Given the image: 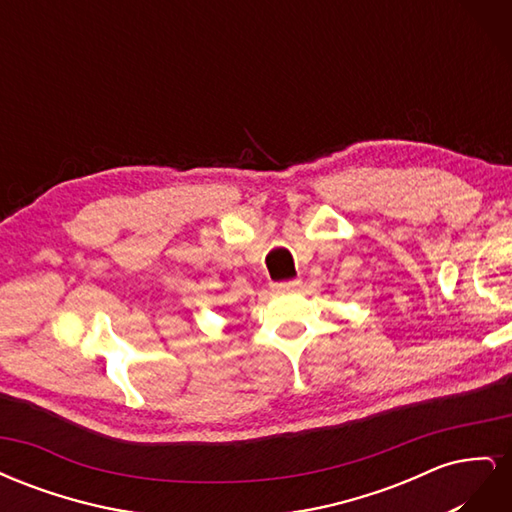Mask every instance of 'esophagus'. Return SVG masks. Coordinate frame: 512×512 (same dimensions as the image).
Segmentation results:
<instances>
[{"label": "esophagus", "mask_w": 512, "mask_h": 512, "mask_svg": "<svg viewBox=\"0 0 512 512\" xmlns=\"http://www.w3.org/2000/svg\"><path fill=\"white\" fill-rule=\"evenodd\" d=\"M299 286H301V280H286V282L271 284V288L277 290V292H288V290H294V288H299Z\"/></svg>", "instance_id": "1"}]
</instances>
